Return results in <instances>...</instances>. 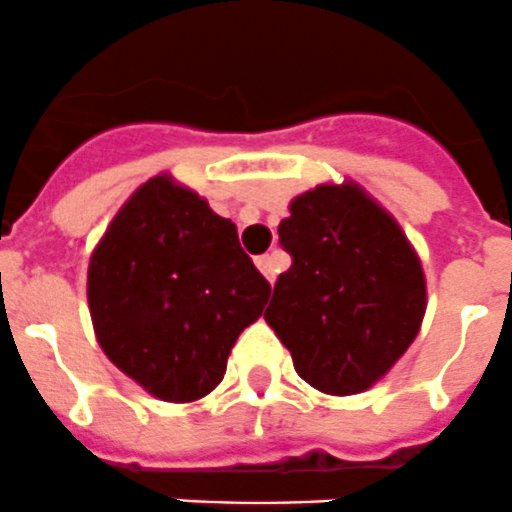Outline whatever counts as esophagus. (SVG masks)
<instances>
[{"label": "esophagus", "instance_id": "1", "mask_svg": "<svg viewBox=\"0 0 512 512\" xmlns=\"http://www.w3.org/2000/svg\"><path fill=\"white\" fill-rule=\"evenodd\" d=\"M257 267H260V273L265 275L267 280H270V283H273L275 278H278V273H280V262H278V257L275 255H262V257H257Z\"/></svg>", "mask_w": 512, "mask_h": 512}]
</instances>
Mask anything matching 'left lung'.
Segmentation results:
<instances>
[{
	"instance_id": "8db88e82",
	"label": "left lung",
	"mask_w": 512,
	"mask_h": 512,
	"mask_svg": "<svg viewBox=\"0 0 512 512\" xmlns=\"http://www.w3.org/2000/svg\"><path fill=\"white\" fill-rule=\"evenodd\" d=\"M288 209L278 234L293 265L275 283L267 326L311 388L365 393L421 329V260L395 216L354 181L321 183Z\"/></svg>"
}]
</instances>
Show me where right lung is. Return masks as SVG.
Returning a JSON list of instances; mask_svg holds the SVG:
<instances>
[{
	"mask_svg": "<svg viewBox=\"0 0 512 512\" xmlns=\"http://www.w3.org/2000/svg\"><path fill=\"white\" fill-rule=\"evenodd\" d=\"M86 296L114 365L155 398L193 403L222 382L270 283L239 247L232 219L160 173L124 201L94 247Z\"/></svg>",
	"mask_w": 512,
	"mask_h": 512,
	"instance_id": "1",
	"label": "right lung"
}]
</instances>
